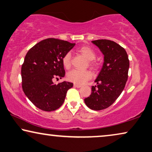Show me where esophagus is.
Returning <instances> with one entry per match:
<instances>
[{
  "label": "esophagus",
  "mask_w": 152,
  "mask_h": 152,
  "mask_svg": "<svg viewBox=\"0 0 152 152\" xmlns=\"http://www.w3.org/2000/svg\"><path fill=\"white\" fill-rule=\"evenodd\" d=\"M74 86L76 87V88H80V87L81 86V85L78 84V83H74Z\"/></svg>",
  "instance_id": "esophagus-1"
}]
</instances>
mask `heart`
<instances>
[{"label": "heart", "instance_id": "obj_1", "mask_svg": "<svg viewBox=\"0 0 152 152\" xmlns=\"http://www.w3.org/2000/svg\"><path fill=\"white\" fill-rule=\"evenodd\" d=\"M78 52L82 54L88 60L89 65L92 69H96L97 66V63L94 60L96 58V52L93 49L88 46H82L78 49ZM62 64L66 69H69L71 66V53L70 52H67L64 54L61 59ZM92 73L88 70L85 71H80V70L73 69L69 71L67 73L68 80L72 81V82L78 83V84H82L86 81L91 80L92 78Z\"/></svg>", "mask_w": 152, "mask_h": 152}]
</instances>
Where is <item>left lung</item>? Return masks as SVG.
<instances>
[{
  "instance_id": "obj_1",
  "label": "left lung",
  "mask_w": 152,
  "mask_h": 152,
  "mask_svg": "<svg viewBox=\"0 0 152 152\" xmlns=\"http://www.w3.org/2000/svg\"><path fill=\"white\" fill-rule=\"evenodd\" d=\"M104 55L102 69L92 86L91 94L84 99L86 105L94 110L110 106L124 91L128 78L129 61L124 47L110 39L92 41Z\"/></svg>"
}]
</instances>
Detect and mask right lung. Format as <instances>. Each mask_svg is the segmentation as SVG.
Instances as JSON below:
<instances>
[{
  "label": "right lung",
  "mask_w": 152,
  "mask_h": 152,
  "mask_svg": "<svg viewBox=\"0 0 152 152\" xmlns=\"http://www.w3.org/2000/svg\"><path fill=\"white\" fill-rule=\"evenodd\" d=\"M75 44L56 38L43 39L28 50L22 65V88L25 95L42 110L58 109L73 83H53L65 75L63 56Z\"/></svg>",
  "instance_id": "add662e5"
}]
</instances>
